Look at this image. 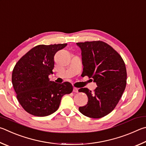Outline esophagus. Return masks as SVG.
<instances>
[{
	"label": "esophagus",
	"instance_id": "34e87169",
	"mask_svg": "<svg viewBox=\"0 0 146 146\" xmlns=\"http://www.w3.org/2000/svg\"><path fill=\"white\" fill-rule=\"evenodd\" d=\"M73 92H76V93H78V89L76 87H74L73 88Z\"/></svg>",
	"mask_w": 146,
	"mask_h": 146
}]
</instances>
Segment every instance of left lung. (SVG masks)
<instances>
[{"label": "left lung", "mask_w": 146, "mask_h": 146, "mask_svg": "<svg viewBox=\"0 0 146 146\" xmlns=\"http://www.w3.org/2000/svg\"><path fill=\"white\" fill-rule=\"evenodd\" d=\"M81 50L82 75L93 78L97 87L94 92L87 88L78 91L88 97L87 104L79 108L81 113L99 119L113 110L126 86L127 72L124 60L110 45L102 41L79 42Z\"/></svg>", "instance_id": "1"}]
</instances>
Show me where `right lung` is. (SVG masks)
I'll list each match as a JSON object with an SVG mask.
<instances>
[{"label":"right lung","mask_w":146,"mask_h":146,"mask_svg":"<svg viewBox=\"0 0 146 146\" xmlns=\"http://www.w3.org/2000/svg\"><path fill=\"white\" fill-rule=\"evenodd\" d=\"M66 45H37L15 65L12 84L18 101L27 113L38 117L49 115L58 109L62 97L72 92L69 82L56 83L48 78L53 73L54 56Z\"/></svg>","instance_id":"1"}]
</instances>
